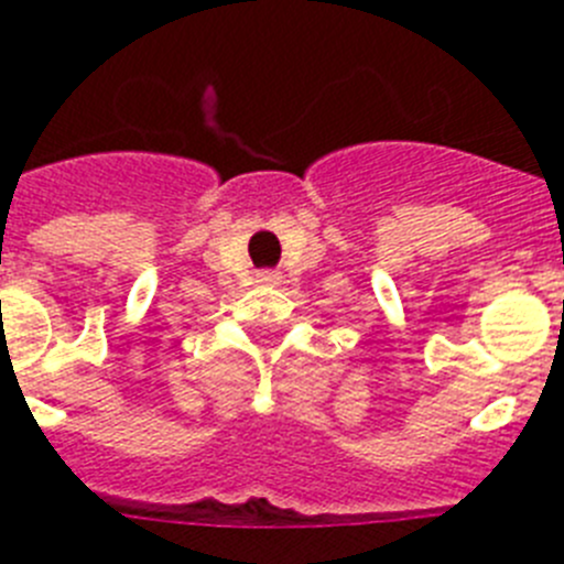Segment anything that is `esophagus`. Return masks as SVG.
I'll list each match as a JSON object with an SVG mask.
<instances>
[{
	"mask_svg": "<svg viewBox=\"0 0 564 564\" xmlns=\"http://www.w3.org/2000/svg\"><path fill=\"white\" fill-rule=\"evenodd\" d=\"M257 282H259V285H279V282H282V273H276V271H259L257 273Z\"/></svg>",
	"mask_w": 564,
	"mask_h": 564,
	"instance_id": "obj_1",
	"label": "esophagus"
}]
</instances>
